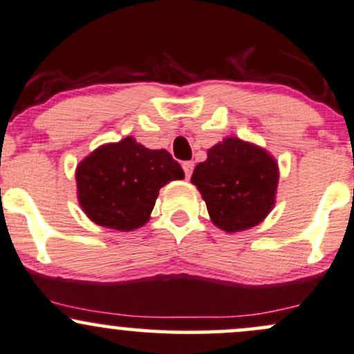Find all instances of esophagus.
<instances>
[{"instance_id":"obj_1","label":"esophagus","mask_w":354,"mask_h":354,"mask_svg":"<svg viewBox=\"0 0 354 354\" xmlns=\"http://www.w3.org/2000/svg\"><path fill=\"white\" fill-rule=\"evenodd\" d=\"M193 168H194L193 161H185V163H183V169H185V174H186V178H188V180H189L191 173H193Z\"/></svg>"}]
</instances>
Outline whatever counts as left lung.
Returning a JSON list of instances; mask_svg holds the SVG:
<instances>
[{
	"instance_id": "left-lung-1",
	"label": "left lung",
	"mask_w": 354,
	"mask_h": 354,
	"mask_svg": "<svg viewBox=\"0 0 354 354\" xmlns=\"http://www.w3.org/2000/svg\"><path fill=\"white\" fill-rule=\"evenodd\" d=\"M278 163L263 148L239 138H225L196 165L191 183L206 203L209 218L226 233L259 225L274 206Z\"/></svg>"
}]
</instances>
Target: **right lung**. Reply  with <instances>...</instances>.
<instances>
[{
    "label": "right lung",
    "instance_id": "obj_1",
    "mask_svg": "<svg viewBox=\"0 0 354 354\" xmlns=\"http://www.w3.org/2000/svg\"><path fill=\"white\" fill-rule=\"evenodd\" d=\"M183 178L166 149H148L128 136L100 146L78 165V201L96 225L133 231L148 223L160 189Z\"/></svg>",
    "mask_w": 354,
    "mask_h": 354
}]
</instances>
